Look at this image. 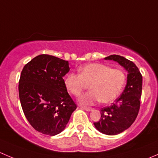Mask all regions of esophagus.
Wrapping results in <instances>:
<instances>
[{"mask_svg": "<svg viewBox=\"0 0 158 158\" xmlns=\"http://www.w3.org/2000/svg\"><path fill=\"white\" fill-rule=\"evenodd\" d=\"M80 108H81V109L85 110V111H92V110L93 109H92V108H91V107H87V106H81Z\"/></svg>", "mask_w": 158, "mask_h": 158, "instance_id": "34e87169", "label": "esophagus"}]
</instances>
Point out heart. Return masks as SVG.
<instances>
[{
	"label": "heart",
	"mask_w": 158,
	"mask_h": 158,
	"mask_svg": "<svg viewBox=\"0 0 158 158\" xmlns=\"http://www.w3.org/2000/svg\"><path fill=\"white\" fill-rule=\"evenodd\" d=\"M78 74L69 73L63 79L65 88L75 96H79L89 84L91 90L81 95L79 102L93 105L101 101L109 103L118 97L126 82V73L102 63H89L81 66Z\"/></svg>",
	"instance_id": "heart-1"
}]
</instances>
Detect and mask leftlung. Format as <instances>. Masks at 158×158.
<instances>
[{
	"label": "left lung",
	"mask_w": 158,
	"mask_h": 158,
	"mask_svg": "<svg viewBox=\"0 0 158 158\" xmlns=\"http://www.w3.org/2000/svg\"><path fill=\"white\" fill-rule=\"evenodd\" d=\"M106 60L118 62L128 71V81L122 95L110 106L101 109L99 121L94 122L97 130L108 135H115L128 129L136 119L140 109L142 91V76L133 62L118 55Z\"/></svg>",
	"instance_id": "left-lung-1"
}]
</instances>
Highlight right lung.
Instances as JSON below:
<instances>
[{"label": "right lung", "mask_w": 158, "mask_h": 158, "mask_svg": "<svg viewBox=\"0 0 158 158\" xmlns=\"http://www.w3.org/2000/svg\"><path fill=\"white\" fill-rule=\"evenodd\" d=\"M69 62L48 54L37 56L23 67L19 80L22 109L31 126L44 135L64 130L76 105L65 88Z\"/></svg>", "instance_id": "right-lung-1"}]
</instances>
